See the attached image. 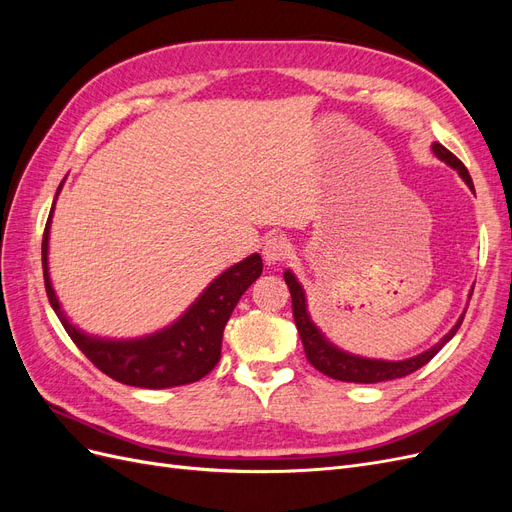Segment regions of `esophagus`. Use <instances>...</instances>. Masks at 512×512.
<instances>
[{"mask_svg":"<svg viewBox=\"0 0 512 512\" xmlns=\"http://www.w3.org/2000/svg\"><path fill=\"white\" fill-rule=\"evenodd\" d=\"M288 256V243L282 237H271L262 243V258H265L267 265L275 267Z\"/></svg>","mask_w":512,"mask_h":512,"instance_id":"34e87169","label":"esophagus"}]
</instances>
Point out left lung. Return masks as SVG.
<instances>
[{
    "instance_id": "obj_1",
    "label": "left lung",
    "mask_w": 512,
    "mask_h": 512,
    "mask_svg": "<svg viewBox=\"0 0 512 512\" xmlns=\"http://www.w3.org/2000/svg\"><path fill=\"white\" fill-rule=\"evenodd\" d=\"M431 151L436 153V158L442 160L444 164L451 166L453 170H457L459 177L466 181L468 188L474 192V183L472 177L468 173V168L463 166V162L453 156L451 151L446 147H442L440 143H433ZM284 280L290 288V297H292V314H294V322H297V329L301 335V342L305 348V356L307 361L312 363L318 371H322L324 376L335 378V380H342V382H359V384H376V382H384V380H395V378H404L412 371L421 369L423 365H427L433 356H436L442 346L446 342H451L455 337V333L459 331L463 316V312L459 316V320L455 322V327L448 331L438 344H433L429 350L410 356V359L404 361H384V359H369V356H359V354H352L348 350L337 348L333 342H329L327 335H324L318 327L316 322L309 316V309H307V297H305V290L301 286V282L297 280V275H294L290 269L284 271ZM472 297V292H470Z\"/></svg>"
}]
</instances>
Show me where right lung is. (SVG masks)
<instances>
[{"label":"right lung","instance_id":"1","mask_svg":"<svg viewBox=\"0 0 512 512\" xmlns=\"http://www.w3.org/2000/svg\"><path fill=\"white\" fill-rule=\"evenodd\" d=\"M64 181L59 183L49 220H46L42 269L51 307L55 309L59 322L64 324L66 333L72 337V342L106 376L121 384L138 386V389H170V386L190 384L205 378L220 361L222 335L232 309L237 307L241 294L262 273L260 254H250L237 265L222 271L175 322H170L168 327L156 333L130 339L85 333L64 312L49 273L51 222Z\"/></svg>","mask_w":512,"mask_h":512}]
</instances>
